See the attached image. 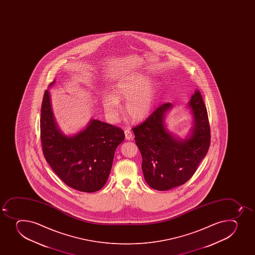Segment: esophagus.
<instances>
[{
    "mask_svg": "<svg viewBox=\"0 0 255 255\" xmlns=\"http://www.w3.org/2000/svg\"><path fill=\"white\" fill-rule=\"evenodd\" d=\"M125 134H126V139L127 140H130V139L133 138V134H132V132L129 130V129H126L125 130Z\"/></svg>",
    "mask_w": 255,
    "mask_h": 255,
    "instance_id": "1",
    "label": "esophagus"
}]
</instances>
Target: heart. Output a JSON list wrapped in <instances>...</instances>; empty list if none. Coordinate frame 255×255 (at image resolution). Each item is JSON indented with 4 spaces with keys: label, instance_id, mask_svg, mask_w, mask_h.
I'll use <instances>...</instances> for the list:
<instances>
[{
    "label": "heart",
    "instance_id": "1",
    "mask_svg": "<svg viewBox=\"0 0 255 255\" xmlns=\"http://www.w3.org/2000/svg\"><path fill=\"white\" fill-rule=\"evenodd\" d=\"M156 98V88L149 77L134 74L119 81L113 89V95L105 94L102 99L104 110L111 121H117L121 113L119 101H127L126 111L133 121L144 120L151 113Z\"/></svg>",
    "mask_w": 255,
    "mask_h": 255
}]
</instances>
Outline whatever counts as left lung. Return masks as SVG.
<instances>
[{
    "label": "left lung",
    "instance_id": "obj_1",
    "mask_svg": "<svg viewBox=\"0 0 255 255\" xmlns=\"http://www.w3.org/2000/svg\"><path fill=\"white\" fill-rule=\"evenodd\" d=\"M194 127L186 139L171 134L164 125L171 103L159 106L143 123L133 128L142 156L144 179L152 189L168 190L186 183L196 171L210 144V127L207 109L199 91L188 104Z\"/></svg>",
    "mask_w": 255,
    "mask_h": 255
}]
</instances>
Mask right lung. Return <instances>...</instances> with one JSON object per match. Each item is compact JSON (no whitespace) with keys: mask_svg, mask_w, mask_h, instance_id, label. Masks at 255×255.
Wrapping results in <instances>:
<instances>
[{"mask_svg":"<svg viewBox=\"0 0 255 255\" xmlns=\"http://www.w3.org/2000/svg\"><path fill=\"white\" fill-rule=\"evenodd\" d=\"M55 81L49 86H53ZM125 139L123 130L98 120L86 129L67 136L54 118L51 96L44 94L40 110V140L44 156L62 181L79 191H98L111 173L114 154Z\"/></svg>","mask_w":255,"mask_h":255,"instance_id":"1","label":"right lung"}]
</instances>
